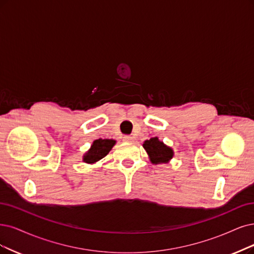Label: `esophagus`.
I'll use <instances>...</instances> for the list:
<instances>
[{"mask_svg":"<svg viewBox=\"0 0 254 254\" xmlns=\"http://www.w3.org/2000/svg\"><path fill=\"white\" fill-rule=\"evenodd\" d=\"M124 141H126V142H132L133 141V137L132 136H128V135H126V136H124Z\"/></svg>","mask_w":254,"mask_h":254,"instance_id":"obj_1","label":"esophagus"}]
</instances>
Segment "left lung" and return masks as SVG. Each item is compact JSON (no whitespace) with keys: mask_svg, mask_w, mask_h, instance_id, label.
Instances as JSON below:
<instances>
[{"mask_svg":"<svg viewBox=\"0 0 254 254\" xmlns=\"http://www.w3.org/2000/svg\"><path fill=\"white\" fill-rule=\"evenodd\" d=\"M143 147L149 157V160H151L153 164L167 163L174 157L173 149L170 146L165 145L162 141H160L158 137L145 140Z\"/></svg>","mask_w":254,"mask_h":254,"instance_id":"1","label":"left lung"}]
</instances>
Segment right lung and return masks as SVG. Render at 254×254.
Returning <instances> with one entry per match:
<instances>
[{"label": "right lung", "instance_id": "add662e5", "mask_svg": "<svg viewBox=\"0 0 254 254\" xmlns=\"http://www.w3.org/2000/svg\"><path fill=\"white\" fill-rule=\"evenodd\" d=\"M116 141L113 139H97L93 142L91 145V148L89 151L84 154L83 156V162L93 164L97 161H99L100 159L103 157H106L109 152L112 149V147L115 145Z\"/></svg>", "mask_w": 254, "mask_h": 254}]
</instances>
